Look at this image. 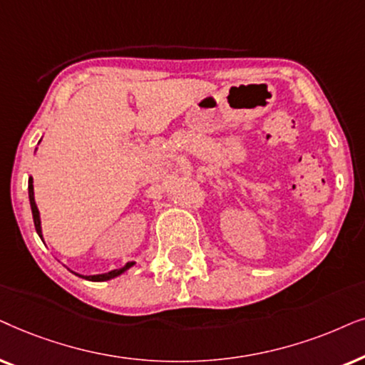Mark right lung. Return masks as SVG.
<instances>
[{
	"mask_svg": "<svg viewBox=\"0 0 365 365\" xmlns=\"http://www.w3.org/2000/svg\"><path fill=\"white\" fill-rule=\"evenodd\" d=\"M28 195H30V205H31V213H33V222H35V228L38 232V235L41 237V220H40V212H38V207H36V202H35V192H33V178L30 177L28 180ZM135 262H128L125 267H121V269H115L111 272H106V274H98V275H80L76 274L78 277H83L86 280H91V282H103V280H110V279H115V277H118L123 274L130 269V267H133Z\"/></svg>",
	"mask_w": 365,
	"mask_h": 365,
	"instance_id": "obj_1",
	"label": "right lung"
}]
</instances>
